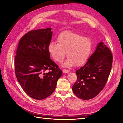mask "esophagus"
I'll list each match as a JSON object with an SVG mask.
<instances>
[{
	"label": "esophagus",
	"instance_id": "esophagus-1",
	"mask_svg": "<svg viewBox=\"0 0 123 123\" xmlns=\"http://www.w3.org/2000/svg\"><path fill=\"white\" fill-rule=\"evenodd\" d=\"M69 70H66V69H64L63 70V72H64V73H69Z\"/></svg>",
	"mask_w": 123,
	"mask_h": 123
}]
</instances>
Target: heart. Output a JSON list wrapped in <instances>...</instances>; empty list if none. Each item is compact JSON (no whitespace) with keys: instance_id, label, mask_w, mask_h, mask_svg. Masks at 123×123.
Wrapping results in <instances>:
<instances>
[{"instance_id":"1","label":"heart","mask_w":123,"mask_h":123,"mask_svg":"<svg viewBox=\"0 0 123 123\" xmlns=\"http://www.w3.org/2000/svg\"><path fill=\"white\" fill-rule=\"evenodd\" d=\"M58 43L52 42L48 47V52L55 61L62 62L66 55L68 57L63 64L65 67L80 66L85 64L92 51L91 40L76 33L63 32L59 35Z\"/></svg>"}]
</instances>
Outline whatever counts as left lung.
I'll return each instance as SVG.
<instances>
[{
	"instance_id": "obj_1",
	"label": "left lung",
	"mask_w": 123,
	"mask_h": 123,
	"mask_svg": "<svg viewBox=\"0 0 123 123\" xmlns=\"http://www.w3.org/2000/svg\"><path fill=\"white\" fill-rule=\"evenodd\" d=\"M112 59L110 50L103 42L99 43L86 64L76 70L77 80L72 86L74 94L84 100L98 95L108 79Z\"/></svg>"
}]
</instances>
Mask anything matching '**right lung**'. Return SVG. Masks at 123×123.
I'll use <instances>...</instances> for the list:
<instances>
[{
    "label": "right lung",
    "instance_id": "add662e5",
    "mask_svg": "<svg viewBox=\"0 0 123 123\" xmlns=\"http://www.w3.org/2000/svg\"><path fill=\"white\" fill-rule=\"evenodd\" d=\"M51 28L29 32L21 38L15 58V72L24 91L40 100L54 91L62 75L58 66L50 59L48 47L51 42ZM49 69L50 71L47 73Z\"/></svg>",
    "mask_w": 123,
    "mask_h": 123
}]
</instances>
